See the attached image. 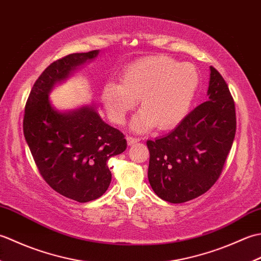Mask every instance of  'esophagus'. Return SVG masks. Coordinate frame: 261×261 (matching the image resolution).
Instances as JSON below:
<instances>
[{"instance_id": "esophagus-1", "label": "esophagus", "mask_w": 261, "mask_h": 261, "mask_svg": "<svg viewBox=\"0 0 261 261\" xmlns=\"http://www.w3.org/2000/svg\"><path fill=\"white\" fill-rule=\"evenodd\" d=\"M139 138H135V137H131V136H127L126 137V141H127V145L129 146H131V145H134V143H137V142H139Z\"/></svg>"}]
</instances>
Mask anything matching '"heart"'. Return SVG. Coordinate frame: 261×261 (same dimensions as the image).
I'll use <instances>...</instances> for the list:
<instances>
[{"instance_id":"b5f03b06","label":"heart","mask_w":261,"mask_h":261,"mask_svg":"<svg viewBox=\"0 0 261 261\" xmlns=\"http://www.w3.org/2000/svg\"><path fill=\"white\" fill-rule=\"evenodd\" d=\"M199 76L191 64H179L166 56L137 60L123 70L121 83L109 82L102 101L114 123L122 124L139 98L142 111L134 121L136 130L154 124L168 129L182 120L197 91Z\"/></svg>"}]
</instances>
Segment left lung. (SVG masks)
<instances>
[{
  "instance_id": "left-lung-1",
  "label": "left lung",
  "mask_w": 261,
  "mask_h": 261,
  "mask_svg": "<svg viewBox=\"0 0 261 261\" xmlns=\"http://www.w3.org/2000/svg\"><path fill=\"white\" fill-rule=\"evenodd\" d=\"M208 101L188 113L176 129L148 140V179L169 203L201 196L222 174L236 136V107L228 84L211 66Z\"/></svg>"
}]
</instances>
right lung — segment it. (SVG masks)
Listing matches in <instances>:
<instances>
[{"instance_id": "right-lung-1", "label": "right lung", "mask_w": 261, "mask_h": 261, "mask_svg": "<svg viewBox=\"0 0 261 261\" xmlns=\"http://www.w3.org/2000/svg\"><path fill=\"white\" fill-rule=\"evenodd\" d=\"M97 54H70L49 65L31 88L23 116V135L42 178L60 195L80 203L107 192L112 179L108 160L125 150L126 140L93 108L57 112L48 93L55 83Z\"/></svg>"}]
</instances>
